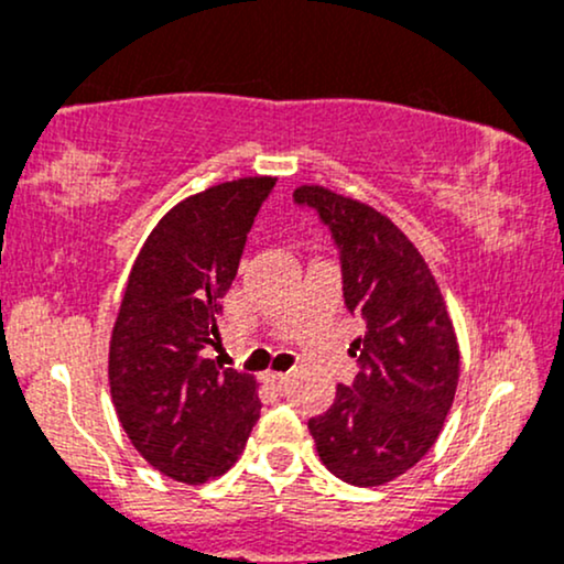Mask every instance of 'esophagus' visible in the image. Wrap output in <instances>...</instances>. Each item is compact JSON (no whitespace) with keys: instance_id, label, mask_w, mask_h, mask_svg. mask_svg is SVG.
Wrapping results in <instances>:
<instances>
[{"instance_id":"esophagus-1","label":"esophagus","mask_w":564,"mask_h":564,"mask_svg":"<svg viewBox=\"0 0 564 564\" xmlns=\"http://www.w3.org/2000/svg\"><path fill=\"white\" fill-rule=\"evenodd\" d=\"M288 377L290 375H284V372H269L267 375V382H269V386H274V388H284V386H288Z\"/></svg>"}]
</instances>
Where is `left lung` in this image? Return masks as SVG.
<instances>
[{
    "label": "left lung",
    "instance_id": "1",
    "mask_svg": "<svg viewBox=\"0 0 564 564\" xmlns=\"http://www.w3.org/2000/svg\"><path fill=\"white\" fill-rule=\"evenodd\" d=\"M297 205L319 214L340 250L346 308L367 324L350 343L354 386H337L308 430L324 467L350 486H386L438 441L459 382V346L425 258L403 231L333 189L303 184Z\"/></svg>",
    "mask_w": 564,
    "mask_h": 564
}]
</instances>
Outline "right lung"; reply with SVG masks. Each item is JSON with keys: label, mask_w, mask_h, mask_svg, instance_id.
Segmentation results:
<instances>
[{"label": "right lung", "mask_w": 564, "mask_h": 564, "mask_svg": "<svg viewBox=\"0 0 564 564\" xmlns=\"http://www.w3.org/2000/svg\"><path fill=\"white\" fill-rule=\"evenodd\" d=\"M274 182L245 176L174 205L139 250L112 327L118 420L158 473L187 486L227 473L261 416L253 377L208 359V348Z\"/></svg>", "instance_id": "obj_1"}]
</instances>
